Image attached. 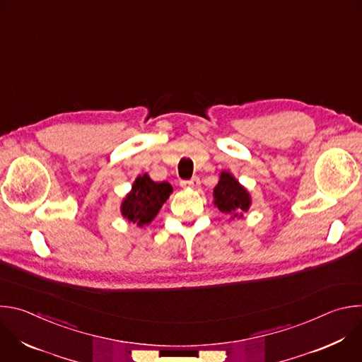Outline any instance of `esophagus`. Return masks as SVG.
Listing matches in <instances>:
<instances>
[{"label":"esophagus","instance_id":"34e87169","mask_svg":"<svg viewBox=\"0 0 362 362\" xmlns=\"http://www.w3.org/2000/svg\"><path fill=\"white\" fill-rule=\"evenodd\" d=\"M182 186H183V187H190V189H197V187L200 186V179H199L197 176H194V177H192L190 180L182 182Z\"/></svg>","mask_w":362,"mask_h":362}]
</instances>
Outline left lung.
Segmentation results:
<instances>
[{
  "label": "left lung",
  "mask_w": 362,
  "mask_h": 362,
  "mask_svg": "<svg viewBox=\"0 0 362 362\" xmlns=\"http://www.w3.org/2000/svg\"><path fill=\"white\" fill-rule=\"evenodd\" d=\"M214 203L222 214L232 215V218H240L250 208L249 192L230 175L222 172L219 182L214 189Z\"/></svg>",
  "instance_id": "left-lung-1"
}]
</instances>
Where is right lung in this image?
<instances>
[{"label":"right lung","instance_id":"add662e5","mask_svg":"<svg viewBox=\"0 0 362 362\" xmlns=\"http://www.w3.org/2000/svg\"><path fill=\"white\" fill-rule=\"evenodd\" d=\"M173 187L168 182H153L147 173L137 176L130 193L122 202V215L129 222L143 228L159 214Z\"/></svg>","mask_w":362,"mask_h":362}]
</instances>
